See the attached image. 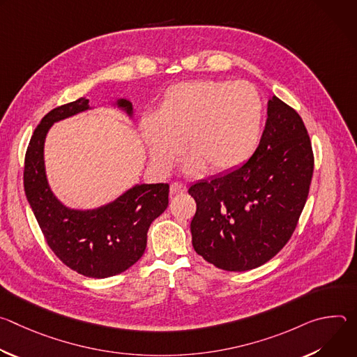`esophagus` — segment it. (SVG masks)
I'll return each instance as SVG.
<instances>
[{
	"label": "esophagus",
	"mask_w": 357,
	"mask_h": 357,
	"mask_svg": "<svg viewBox=\"0 0 357 357\" xmlns=\"http://www.w3.org/2000/svg\"><path fill=\"white\" fill-rule=\"evenodd\" d=\"M169 192H171V195L183 193V192H186V185L182 183V182H174V183H171V186H169Z\"/></svg>",
	"instance_id": "esophagus-1"
}]
</instances>
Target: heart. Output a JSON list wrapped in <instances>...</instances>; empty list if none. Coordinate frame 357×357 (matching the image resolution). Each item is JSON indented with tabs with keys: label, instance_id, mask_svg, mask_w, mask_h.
<instances>
[{
	"label": "heart",
	"instance_id": "b5f03b06",
	"mask_svg": "<svg viewBox=\"0 0 357 357\" xmlns=\"http://www.w3.org/2000/svg\"><path fill=\"white\" fill-rule=\"evenodd\" d=\"M264 105L247 82L195 80L171 86L157 114H145L139 130L151 162L171 169L181 152H189L183 171L226 174L243 167L257 151Z\"/></svg>",
	"mask_w": 357,
	"mask_h": 357
}]
</instances>
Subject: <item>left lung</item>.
Returning a JSON list of instances; mask_svg holds the SVG:
<instances>
[{
	"label": "left lung",
	"mask_w": 357,
	"mask_h": 357,
	"mask_svg": "<svg viewBox=\"0 0 357 357\" xmlns=\"http://www.w3.org/2000/svg\"><path fill=\"white\" fill-rule=\"evenodd\" d=\"M314 174L311 139L299 114L268 98L260 145L240 168L189 188L195 251L226 271L271 260L291 238Z\"/></svg>",
	"instance_id": "1"
}]
</instances>
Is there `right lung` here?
<instances>
[{
    "label": "right lung",
    "instance_id": "1",
    "mask_svg": "<svg viewBox=\"0 0 357 357\" xmlns=\"http://www.w3.org/2000/svg\"><path fill=\"white\" fill-rule=\"evenodd\" d=\"M113 107L134 117L128 98H117ZM80 97L49 112L31 137L24 168V189L29 206L59 260L91 278L117 275L137 263L146 247V233L168 206V183H137L113 202L94 209H73L56 197L45 169V139L55 123L90 110Z\"/></svg>",
    "mask_w": 357,
    "mask_h": 357
}]
</instances>
